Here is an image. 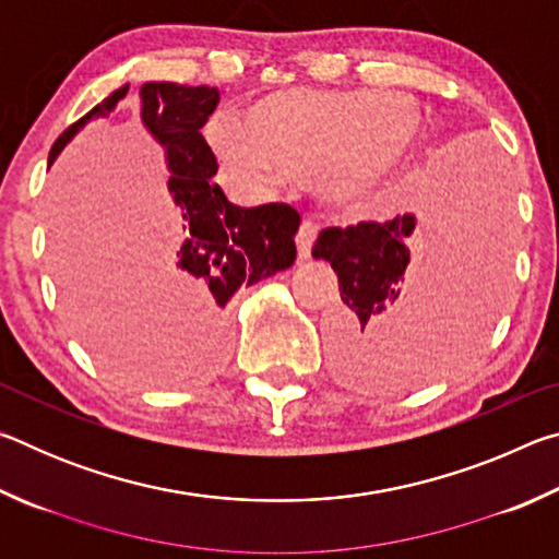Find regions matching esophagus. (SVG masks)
<instances>
[{
  "label": "esophagus",
  "instance_id": "esophagus-1",
  "mask_svg": "<svg viewBox=\"0 0 559 559\" xmlns=\"http://www.w3.org/2000/svg\"><path fill=\"white\" fill-rule=\"evenodd\" d=\"M318 236V226L310 222H302L296 234V246H298V259L306 261L310 257V249H313V241Z\"/></svg>",
  "mask_w": 559,
  "mask_h": 559
}]
</instances>
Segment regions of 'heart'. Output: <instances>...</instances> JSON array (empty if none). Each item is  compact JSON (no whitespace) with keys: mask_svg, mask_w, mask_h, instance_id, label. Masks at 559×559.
Wrapping results in <instances>:
<instances>
[{"mask_svg":"<svg viewBox=\"0 0 559 559\" xmlns=\"http://www.w3.org/2000/svg\"><path fill=\"white\" fill-rule=\"evenodd\" d=\"M424 116L414 100L377 91H283L253 103L246 130L216 122L212 147L234 175L273 185L308 177L330 206H357L416 150Z\"/></svg>","mask_w":559,"mask_h":559,"instance_id":"b5f03b06","label":"heart"}]
</instances>
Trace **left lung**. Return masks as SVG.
I'll return each instance as SVG.
<instances>
[{"instance_id": "left-lung-1", "label": "left lung", "mask_w": 559, "mask_h": 559, "mask_svg": "<svg viewBox=\"0 0 559 559\" xmlns=\"http://www.w3.org/2000/svg\"><path fill=\"white\" fill-rule=\"evenodd\" d=\"M437 251L424 276L406 281L412 212L386 222L330 226L313 259L330 261L345 308L325 330L345 382L374 392L429 382L468 353L488 298L506 276V194L493 173L441 167L431 185Z\"/></svg>"}]
</instances>
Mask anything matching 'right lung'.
<instances>
[{"label":"right lung","mask_w":559,"mask_h":559,"mask_svg":"<svg viewBox=\"0 0 559 559\" xmlns=\"http://www.w3.org/2000/svg\"><path fill=\"white\" fill-rule=\"evenodd\" d=\"M120 86L71 128H66L49 153V167L93 118H106L128 96ZM219 103L210 86H177L150 81L140 88V120L165 150L167 192L177 219L183 216L182 239L167 257L157 278V300L177 325L187 330L192 365L200 372L219 367L226 353L222 310L241 286H253L296 261L300 216L288 204L236 206L219 185L216 157L202 135L204 122Z\"/></svg>","instance_id":"right-lung-1"}]
</instances>
